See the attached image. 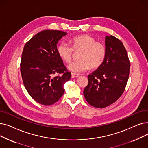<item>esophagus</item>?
<instances>
[{"label":"esophagus","mask_w":148,"mask_h":148,"mask_svg":"<svg viewBox=\"0 0 148 148\" xmlns=\"http://www.w3.org/2000/svg\"><path fill=\"white\" fill-rule=\"evenodd\" d=\"M80 75L79 74H76V73H71V77L72 78H75V77H78Z\"/></svg>","instance_id":"1"}]
</instances>
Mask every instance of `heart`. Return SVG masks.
Segmentation results:
<instances>
[{
	"label": "heart",
	"mask_w": 148,
	"mask_h": 148,
	"mask_svg": "<svg viewBox=\"0 0 148 148\" xmlns=\"http://www.w3.org/2000/svg\"><path fill=\"white\" fill-rule=\"evenodd\" d=\"M71 46L65 42L60 43L57 47V53L66 63L71 62L74 50H81L79 55V60L72 62L68 65L71 71L80 73L89 68L96 69L101 66L106 56L104 44L96 41L95 38L88 34L73 37L71 39Z\"/></svg>",
	"instance_id": "1"
}]
</instances>
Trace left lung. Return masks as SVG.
<instances>
[{"mask_svg":"<svg viewBox=\"0 0 148 148\" xmlns=\"http://www.w3.org/2000/svg\"><path fill=\"white\" fill-rule=\"evenodd\" d=\"M106 56L100 66L88 76L83 94L89 105L105 108L123 93L130 73V61L122 43L113 36L105 37Z\"/></svg>","mask_w":148,"mask_h":148,"instance_id":"1","label":"left lung"}]
</instances>
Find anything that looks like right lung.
<instances>
[{"label":"right lung","mask_w":148,"mask_h":148,"mask_svg":"<svg viewBox=\"0 0 148 148\" xmlns=\"http://www.w3.org/2000/svg\"><path fill=\"white\" fill-rule=\"evenodd\" d=\"M59 30H44L25 45L21 62L24 86L36 101L51 105L65 92L63 86L71 77L57 53V43L66 35Z\"/></svg>","instance_id":"add662e5"}]
</instances>
